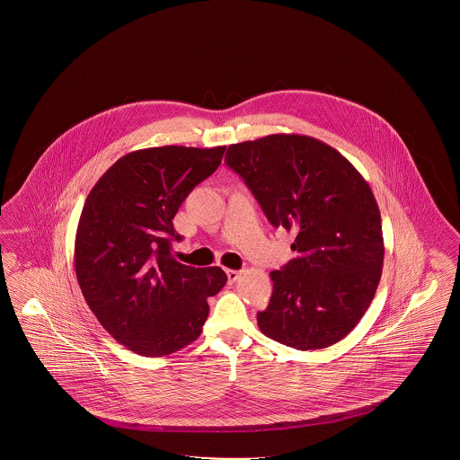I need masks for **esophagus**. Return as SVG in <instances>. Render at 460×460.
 <instances>
[{
    "label": "esophagus",
    "mask_w": 460,
    "mask_h": 460,
    "mask_svg": "<svg viewBox=\"0 0 460 460\" xmlns=\"http://www.w3.org/2000/svg\"><path fill=\"white\" fill-rule=\"evenodd\" d=\"M226 275H227L229 283H234L241 277V271H237V270H226Z\"/></svg>",
    "instance_id": "esophagus-1"
}]
</instances>
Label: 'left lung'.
<instances>
[{
    "mask_svg": "<svg viewBox=\"0 0 460 460\" xmlns=\"http://www.w3.org/2000/svg\"><path fill=\"white\" fill-rule=\"evenodd\" d=\"M226 165L270 223L296 234V256L270 273L261 332L298 350L339 342L371 305L383 271L381 214L369 183L346 156L305 135L231 145Z\"/></svg>",
    "mask_w": 460,
    "mask_h": 460,
    "instance_id": "8db88e82",
    "label": "left lung"
}]
</instances>
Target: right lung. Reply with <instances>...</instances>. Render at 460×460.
<instances>
[{
	"label": "right lung",
	"instance_id": "obj_1",
	"mask_svg": "<svg viewBox=\"0 0 460 460\" xmlns=\"http://www.w3.org/2000/svg\"><path fill=\"white\" fill-rule=\"evenodd\" d=\"M226 146H158L121 156L87 195L74 263L99 323L129 350L162 358L189 346L209 315L208 298L227 277L172 256V219L221 165Z\"/></svg>",
	"mask_w": 460,
	"mask_h": 460
}]
</instances>
